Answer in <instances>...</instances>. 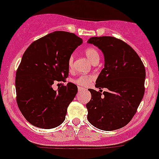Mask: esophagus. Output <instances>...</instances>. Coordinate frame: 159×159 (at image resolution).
<instances>
[{
  "label": "esophagus",
  "instance_id": "obj_1",
  "mask_svg": "<svg viewBox=\"0 0 159 159\" xmlns=\"http://www.w3.org/2000/svg\"><path fill=\"white\" fill-rule=\"evenodd\" d=\"M78 92H81V91H83V90H84V88H83V87H78Z\"/></svg>",
  "mask_w": 159,
  "mask_h": 159
}]
</instances>
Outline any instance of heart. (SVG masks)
I'll return each mask as SVG.
<instances>
[{"label": "heart", "mask_w": 159, "mask_h": 159, "mask_svg": "<svg viewBox=\"0 0 159 159\" xmlns=\"http://www.w3.org/2000/svg\"><path fill=\"white\" fill-rule=\"evenodd\" d=\"M84 53H85V56L88 58L89 60L92 63H94L95 61L100 59V54L98 52L97 49L93 47H88L87 48H85L84 50ZM74 59H75V57H74V55H71L70 56L68 59L67 65L68 68L70 70H72L73 66H74ZM95 76L94 75H80L78 78H75L73 80V82L75 84H78L79 86L82 87H86L88 85H89L90 83L94 80Z\"/></svg>", "instance_id": "obj_1"}]
</instances>
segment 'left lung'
<instances>
[{"label": "left lung", "instance_id": "1", "mask_svg": "<svg viewBox=\"0 0 159 159\" xmlns=\"http://www.w3.org/2000/svg\"><path fill=\"white\" fill-rule=\"evenodd\" d=\"M102 50L104 68L96 81L100 91L89 89L92 98L86 104L89 121L104 131L118 129L132 120L144 94L145 67L131 46L114 37L89 39ZM108 89L101 93V88Z\"/></svg>", "mask_w": 159, "mask_h": 159}]
</instances>
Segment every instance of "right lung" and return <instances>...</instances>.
<instances>
[{
    "mask_svg": "<svg viewBox=\"0 0 159 159\" xmlns=\"http://www.w3.org/2000/svg\"><path fill=\"white\" fill-rule=\"evenodd\" d=\"M82 39L73 33L55 31L34 41L16 70V102L24 118L38 128L52 129L65 120L67 107L78 93L69 82L53 90L56 81L69 75L68 59Z\"/></svg>",
    "mask_w": 159,
    "mask_h": 159,
    "instance_id": "add662e5",
    "label": "right lung"
}]
</instances>
